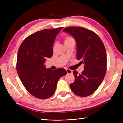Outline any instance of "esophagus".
Returning <instances> with one entry per match:
<instances>
[{
	"label": "esophagus",
	"instance_id": "obj_1",
	"mask_svg": "<svg viewBox=\"0 0 123 123\" xmlns=\"http://www.w3.org/2000/svg\"><path fill=\"white\" fill-rule=\"evenodd\" d=\"M66 72H67V73L68 74H71V73H73V71H72V70L69 69H66Z\"/></svg>",
	"mask_w": 123,
	"mask_h": 123
}]
</instances>
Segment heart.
Segmentation results:
<instances>
[{"label":"heart","instance_id":"obj_1","mask_svg":"<svg viewBox=\"0 0 123 123\" xmlns=\"http://www.w3.org/2000/svg\"><path fill=\"white\" fill-rule=\"evenodd\" d=\"M72 39H73V38H71V37H66V38H65V42H68V41H69V40H72Z\"/></svg>","mask_w":123,"mask_h":123}]
</instances>
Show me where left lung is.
<instances>
[{
    "instance_id": "obj_1",
    "label": "left lung",
    "mask_w": 123,
    "mask_h": 123,
    "mask_svg": "<svg viewBox=\"0 0 123 123\" xmlns=\"http://www.w3.org/2000/svg\"><path fill=\"white\" fill-rule=\"evenodd\" d=\"M63 31L74 38L77 58L84 64L81 74L73 72L75 80L70 84V87L78 96H90L101 85L106 73L107 54L104 44L95 33L83 27H67Z\"/></svg>"
}]
</instances>
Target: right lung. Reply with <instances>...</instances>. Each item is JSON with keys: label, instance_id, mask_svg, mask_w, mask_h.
Instances as JSON below:
<instances>
[{"label": "right lung", "instance_id": "right-lung-1", "mask_svg": "<svg viewBox=\"0 0 123 123\" xmlns=\"http://www.w3.org/2000/svg\"><path fill=\"white\" fill-rule=\"evenodd\" d=\"M63 27L38 31L26 38L19 46L16 69L23 86L31 95L40 99L52 96L58 80L67 74L64 68H46V58L53 54L56 37Z\"/></svg>", "mask_w": 123, "mask_h": 123}]
</instances>
